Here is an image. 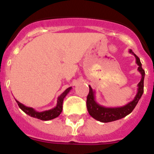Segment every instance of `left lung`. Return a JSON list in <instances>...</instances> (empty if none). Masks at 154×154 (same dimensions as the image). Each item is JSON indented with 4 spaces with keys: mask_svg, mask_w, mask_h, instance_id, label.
<instances>
[{
    "mask_svg": "<svg viewBox=\"0 0 154 154\" xmlns=\"http://www.w3.org/2000/svg\"><path fill=\"white\" fill-rule=\"evenodd\" d=\"M129 53L134 55L136 58L137 65H138V71L141 75V82L137 85V93L136 96L132 101L129 102L127 105L122 106V107H105L99 105L95 100V91L93 90L91 86L89 85V93L87 96L86 106L88 112L92 117L97 121L101 122H111L122 119L123 117H126L127 115L134 110L137 104L138 103L139 100L141 99V96L144 93V78H145V70L141 67V63L137 56L129 49Z\"/></svg>",
    "mask_w": 154,
    "mask_h": 154,
    "instance_id": "1",
    "label": "left lung"
}]
</instances>
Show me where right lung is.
Wrapping results in <instances>:
<instances>
[{
    "label": "right lung",
    "mask_w": 154,
    "mask_h": 154,
    "mask_svg": "<svg viewBox=\"0 0 154 154\" xmlns=\"http://www.w3.org/2000/svg\"><path fill=\"white\" fill-rule=\"evenodd\" d=\"M71 89H72V87L68 88V89H66L65 91L63 92L62 94H60V96L58 97L57 105L53 109L45 110V111H42V112H37L33 108L25 106V105H23V104H21V103L17 101V100H16V101L17 103L18 106L20 107V109L24 111L26 114H28L30 117L42 120V121H49V120L54 119L56 117H57L60 114V112H62V105L64 98L69 93Z\"/></svg>",
    "instance_id": "1"
}]
</instances>
